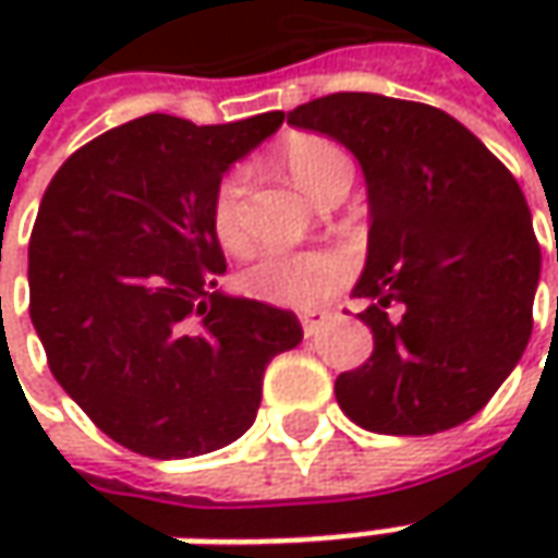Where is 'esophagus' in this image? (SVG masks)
Returning <instances> with one entry per match:
<instances>
[{
    "mask_svg": "<svg viewBox=\"0 0 558 558\" xmlns=\"http://www.w3.org/2000/svg\"><path fill=\"white\" fill-rule=\"evenodd\" d=\"M323 323H326V313H304V316H301V326H304V335H307V338L319 332Z\"/></svg>",
    "mask_w": 558,
    "mask_h": 558,
    "instance_id": "esophagus-1",
    "label": "esophagus"
}]
</instances>
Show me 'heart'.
<instances>
[{"label": "heart", "mask_w": 558, "mask_h": 558, "mask_svg": "<svg viewBox=\"0 0 558 558\" xmlns=\"http://www.w3.org/2000/svg\"><path fill=\"white\" fill-rule=\"evenodd\" d=\"M286 167L307 195H319V189L335 173L351 170L348 155L323 136H294L282 148ZM247 177L242 167L229 170L214 189L210 198V229L214 239L229 254H245L251 245L245 214ZM354 272V260L341 247H307V251H269L254 267L245 269L242 289L272 307L311 311L319 301L341 289Z\"/></svg>", "instance_id": "obj_1"}]
</instances>
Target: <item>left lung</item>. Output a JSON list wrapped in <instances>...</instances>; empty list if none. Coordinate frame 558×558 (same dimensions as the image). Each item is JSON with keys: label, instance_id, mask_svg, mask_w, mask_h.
<instances>
[{"label": "left lung", "instance_id": "1", "mask_svg": "<svg viewBox=\"0 0 558 558\" xmlns=\"http://www.w3.org/2000/svg\"><path fill=\"white\" fill-rule=\"evenodd\" d=\"M291 126L354 151L369 185L373 354L335 378L344 416L378 435L472 418L515 369L534 326L541 245L515 177L475 133L422 101L332 93ZM401 311L390 316V307Z\"/></svg>", "mask_w": 558, "mask_h": 558}]
</instances>
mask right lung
Returning <instances> with one entry per match:
<instances>
[{
    "instance_id": "right-lung-1",
    "label": "right lung",
    "mask_w": 558,
    "mask_h": 558,
    "mask_svg": "<svg viewBox=\"0 0 558 558\" xmlns=\"http://www.w3.org/2000/svg\"><path fill=\"white\" fill-rule=\"evenodd\" d=\"M282 111L195 126L145 114L76 148L31 232V319L49 369L120 447L185 460L242 438L291 311L226 298L210 198Z\"/></svg>"
}]
</instances>
